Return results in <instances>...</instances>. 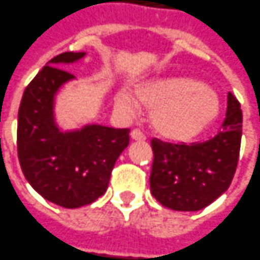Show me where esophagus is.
<instances>
[{
	"label": "esophagus",
	"instance_id": "esophagus-1",
	"mask_svg": "<svg viewBox=\"0 0 260 260\" xmlns=\"http://www.w3.org/2000/svg\"><path fill=\"white\" fill-rule=\"evenodd\" d=\"M130 137H132L133 140H137V142H143V140H146V136H144L143 132H140L139 128H134V130H132Z\"/></svg>",
	"mask_w": 260,
	"mask_h": 260
}]
</instances>
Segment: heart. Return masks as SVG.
Returning <instances> with one entry per match:
<instances>
[{
  "mask_svg": "<svg viewBox=\"0 0 260 260\" xmlns=\"http://www.w3.org/2000/svg\"><path fill=\"white\" fill-rule=\"evenodd\" d=\"M137 99L151 110L153 128L169 140L183 142L196 137L215 123L220 110L219 95L199 80L169 77L143 85ZM120 107L133 109L127 97H118Z\"/></svg>",
  "mask_w": 260,
  "mask_h": 260,
  "instance_id": "b5f03b06",
  "label": "heart"
}]
</instances>
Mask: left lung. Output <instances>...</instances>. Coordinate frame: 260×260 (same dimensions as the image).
Returning <instances> with one entry per match:
<instances>
[{"label":"left lung","instance_id":"left-lung-1","mask_svg":"<svg viewBox=\"0 0 260 260\" xmlns=\"http://www.w3.org/2000/svg\"><path fill=\"white\" fill-rule=\"evenodd\" d=\"M242 110L228 94L226 118L220 132L203 143L173 144L153 139L150 190L161 206L196 212L229 189L239 160Z\"/></svg>","mask_w":260,"mask_h":260}]
</instances>
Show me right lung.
<instances>
[{
	"label": "right lung",
	"mask_w": 260,
	"mask_h": 260,
	"mask_svg": "<svg viewBox=\"0 0 260 260\" xmlns=\"http://www.w3.org/2000/svg\"><path fill=\"white\" fill-rule=\"evenodd\" d=\"M84 55L62 53L51 58L27 85L18 110L17 150L22 173L44 199L67 209L90 205L106 193L130 133L100 124L62 133L55 124V93L74 78L61 67Z\"/></svg>",
	"instance_id": "add662e5"
}]
</instances>
